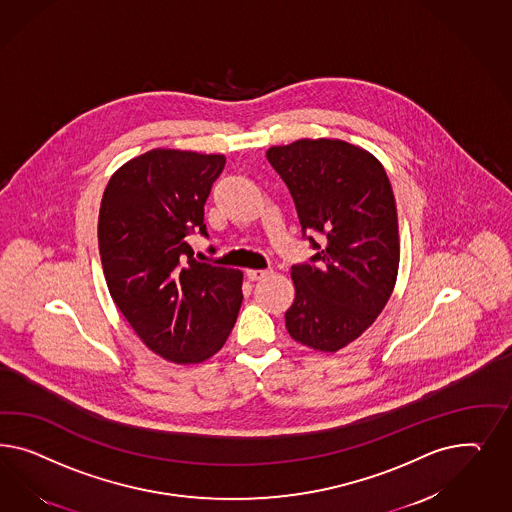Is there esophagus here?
<instances>
[{"label": "esophagus", "instance_id": "1", "mask_svg": "<svg viewBox=\"0 0 512 512\" xmlns=\"http://www.w3.org/2000/svg\"><path fill=\"white\" fill-rule=\"evenodd\" d=\"M270 274H272L270 268H266V270H253V268H249V270H246V276H248L251 281L266 278V276H270Z\"/></svg>", "mask_w": 512, "mask_h": 512}]
</instances>
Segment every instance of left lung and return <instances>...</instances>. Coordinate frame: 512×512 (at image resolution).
Returning a JSON list of instances; mask_svg holds the SVG:
<instances>
[{"instance_id": "1", "label": "left lung", "mask_w": 512, "mask_h": 512, "mask_svg": "<svg viewBox=\"0 0 512 512\" xmlns=\"http://www.w3.org/2000/svg\"><path fill=\"white\" fill-rule=\"evenodd\" d=\"M287 184L302 233L317 253L295 264V302L285 313L293 340L336 353L387 306L400 264L394 193L375 155L340 139H300L268 148Z\"/></svg>"}]
</instances>
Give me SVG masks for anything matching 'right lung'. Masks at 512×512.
I'll return each mask as SVG.
<instances>
[{"label":"right lung","mask_w":512,"mask_h":512,"mask_svg":"<svg viewBox=\"0 0 512 512\" xmlns=\"http://www.w3.org/2000/svg\"><path fill=\"white\" fill-rule=\"evenodd\" d=\"M225 155L155 148L112 174L99 208V255L109 293L155 355L174 364L214 357L242 304V272L197 263L187 236Z\"/></svg>","instance_id":"right-lung-1"}]
</instances>
